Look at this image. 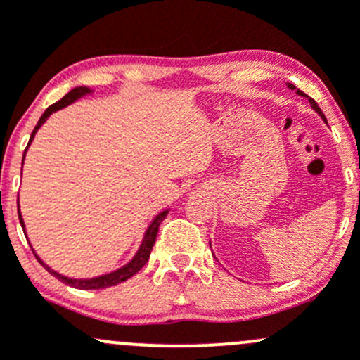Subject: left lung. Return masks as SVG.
Wrapping results in <instances>:
<instances>
[{"label":"left lung","instance_id":"1","mask_svg":"<svg viewBox=\"0 0 360 360\" xmlns=\"http://www.w3.org/2000/svg\"><path fill=\"white\" fill-rule=\"evenodd\" d=\"M288 86H289V89H291V90H294V89H296V86H294V85H291V83H288ZM296 94H297V96H301V97H308V96H307V94H304V92H301V90H296ZM308 103H310V104H311V108H314V110H315V111H317V112H319V115H321V118H322V120H324V122H326V123H328V120H326L324 112H322V111H321V108H319V104H317V103H315V101H314V99H310V97H308Z\"/></svg>","mask_w":360,"mask_h":360}]
</instances>
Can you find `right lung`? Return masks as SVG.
I'll return each mask as SVG.
<instances>
[{
	"instance_id": "add662e5",
	"label": "right lung",
	"mask_w": 360,
	"mask_h": 360,
	"mask_svg": "<svg viewBox=\"0 0 360 360\" xmlns=\"http://www.w3.org/2000/svg\"><path fill=\"white\" fill-rule=\"evenodd\" d=\"M92 94V90L89 89V86H75V89L71 90V92H68L66 96L63 97L60 101H57L56 104H52L50 108H46L45 112L41 115V118L38 120V123H36L34 130H32L31 137H29V143H27V148L31 146L32 139H34L36 132H38L39 127L43 125V123L49 120V116L52 115V112L63 110V108L69 106V104H72L75 101L82 99V97L85 96H90ZM27 148H25V151H27ZM25 151H24V157H25ZM24 163V162H22ZM17 210H19V219H20V226H22L24 230V235H25V224H24V219H22V214H20V205H19V200H17ZM169 214V209L162 210V212L157 214L155 216V219L151 221L150 226H148L146 233H144L143 237V242H141L139 249H137V252L134 254L132 259L129 261L127 264H123V266L116 268V270L110 271V274H104V275H99V277H92V278H72V277H66V275L59 274V271H56L53 268H50L49 264L45 263V261L41 259V257L38 256V254L34 252V249H32V252H34L36 259L39 261V264H43V268H45L46 271H50V274L53 275V277L59 278L60 282H64V284L71 285V288H76V289H85V291H89V289H104V288H111V285H116L120 284V282H125L127 278H130L132 275H136L137 271L141 270V268L144 266V264L148 263V259H150V254H151V249H153L155 245V240H157V233H158V226L160 223H162L163 219H165V216Z\"/></svg>"
}]
</instances>
